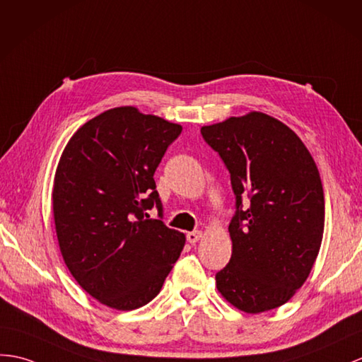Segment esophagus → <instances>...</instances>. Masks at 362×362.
Instances as JSON below:
<instances>
[{"label": "esophagus", "instance_id": "1", "mask_svg": "<svg viewBox=\"0 0 362 362\" xmlns=\"http://www.w3.org/2000/svg\"><path fill=\"white\" fill-rule=\"evenodd\" d=\"M200 238H202V231H199V230L189 231V233L187 234V240H188L189 243H196Z\"/></svg>", "mask_w": 362, "mask_h": 362}]
</instances>
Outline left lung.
Returning a JSON list of instances; mask_svg holds the SVG:
<instances>
[{
	"instance_id": "obj_1",
	"label": "left lung",
	"mask_w": 362,
	"mask_h": 362,
	"mask_svg": "<svg viewBox=\"0 0 362 362\" xmlns=\"http://www.w3.org/2000/svg\"><path fill=\"white\" fill-rule=\"evenodd\" d=\"M231 175L238 211L233 253L216 274L223 299L240 312L284 305L312 272L324 234V189L307 146L272 115L251 111L202 126ZM250 205L241 206V197Z\"/></svg>"
}]
</instances>
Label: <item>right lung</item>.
<instances>
[{"label": "right lung", "instance_id": "right-lung-1", "mask_svg": "<svg viewBox=\"0 0 362 362\" xmlns=\"http://www.w3.org/2000/svg\"><path fill=\"white\" fill-rule=\"evenodd\" d=\"M182 126L112 107L86 122L58 162L52 209L58 245L80 287L122 312L153 300L179 259L185 234L162 216L154 173Z\"/></svg>", "mask_w": 362, "mask_h": 362}]
</instances>
